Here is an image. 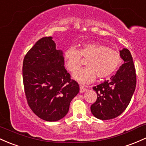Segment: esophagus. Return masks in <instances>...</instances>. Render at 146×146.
<instances>
[{
	"mask_svg": "<svg viewBox=\"0 0 146 146\" xmlns=\"http://www.w3.org/2000/svg\"><path fill=\"white\" fill-rule=\"evenodd\" d=\"M86 90V88L83 86H80V92H84Z\"/></svg>",
	"mask_w": 146,
	"mask_h": 146,
	"instance_id": "obj_1",
	"label": "esophagus"
}]
</instances>
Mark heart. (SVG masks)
Listing matches in <instances>:
<instances>
[{"instance_id":"obj_1","label":"heart","mask_w":146,"mask_h":146,"mask_svg":"<svg viewBox=\"0 0 146 146\" xmlns=\"http://www.w3.org/2000/svg\"><path fill=\"white\" fill-rule=\"evenodd\" d=\"M82 57L88 58L86 64L87 67L78 70L73 75V79L82 84L93 82L97 76L100 79L109 77L115 72L122 61L120 53L106 45L85 43L79 49L71 47L65 52L69 71L74 72L81 67Z\"/></svg>"}]
</instances>
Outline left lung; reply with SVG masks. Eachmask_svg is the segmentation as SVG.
Returning <instances> with one entry per match:
<instances>
[{
  "mask_svg": "<svg viewBox=\"0 0 146 146\" xmlns=\"http://www.w3.org/2000/svg\"><path fill=\"white\" fill-rule=\"evenodd\" d=\"M124 63L109 80L93 87L96 102L90 106L92 115L100 120H110L120 115L129 105L136 88V70L127 48L120 51Z\"/></svg>",
  "mask_w": 146,
  "mask_h": 146,
  "instance_id": "1",
  "label": "left lung"
}]
</instances>
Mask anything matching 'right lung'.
<instances>
[{
    "label": "right lung",
    "instance_id": "obj_1",
    "mask_svg": "<svg viewBox=\"0 0 146 146\" xmlns=\"http://www.w3.org/2000/svg\"><path fill=\"white\" fill-rule=\"evenodd\" d=\"M52 37L39 40L25 56L23 81L26 100L34 113L44 120L65 117L79 86L64 67L63 53Z\"/></svg>",
    "mask_w": 146,
    "mask_h": 146
}]
</instances>
